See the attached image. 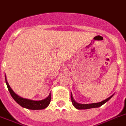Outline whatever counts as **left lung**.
Listing matches in <instances>:
<instances>
[{
	"instance_id": "8db88e82",
	"label": "left lung",
	"mask_w": 126,
	"mask_h": 126,
	"mask_svg": "<svg viewBox=\"0 0 126 126\" xmlns=\"http://www.w3.org/2000/svg\"><path fill=\"white\" fill-rule=\"evenodd\" d=\"M113 94H112L111 96H110L109 98H106V99L104 100H103V101L100 102L93 103V104H80V103L77 102L75 100L73 97L72 93L71 92V102H72V104L73 105V106H74L76 109H78V110H87V109H91V108H99V107L101 106L102 105L104 104L105 103L107 102L113 96Z\"/></svg>"
}]
</instances>
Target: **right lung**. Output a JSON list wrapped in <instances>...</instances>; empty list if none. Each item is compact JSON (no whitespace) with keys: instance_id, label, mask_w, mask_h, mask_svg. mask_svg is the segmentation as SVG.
I'll return each instance as SVG.
<instances>
[{"instance_id":"right-lung-1","label":"right lung","mask_w":126,"mask_h":126,"mask_svg":"<svg viewBox=\"0 0 126 126\" xmlns=\"http://www.w3.org/2000/svg\"><path fill=\"white\" fill-rule=\"evenodd\" d=\"M5 80H6V83L8 87V89L9 90V93L11 94V96L13 97V99L17 102L20 106L23 107L24 108H26L28 110H43L45 109L48 106L51 101V93H49L48 96L46 98H44L41 100H33L27 99V98H24L22 97H20L18 96V94H16L13 91V89H11L10 86L8 84L6 77L5 75Z\"/></svg>"}]
</instances>
